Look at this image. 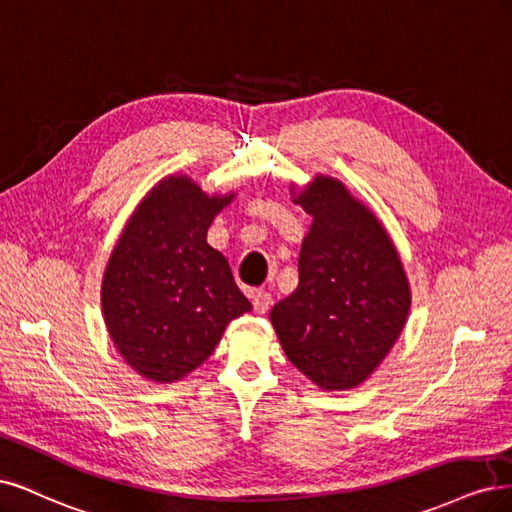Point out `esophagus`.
<instances>
[{
  "label": "esophagus",
  "instance_id": "obj_1",
  "mask_svg": "<svg viewBox=\"0 0 512 512\" xmlns=\"http://www.w3.org/2000/svg\"><path fill=\"white\" fill-rule=\"evenodd\" d=\"M251 300H253L255 312H259V315H266L268 308L272 306V295L268 291H263V289H255L251 293Z\"/></svg>",
  "mask_w": 512,
  "mask_h": 512
}]
</instances>
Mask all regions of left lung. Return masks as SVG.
Listing matches in <instances>:
<instances>
[{"mask_svg":"<svg viewBox=\"0 0 512 512\" xmlns=\"http://www.w3.org/2000/svg\"><path fill=\"white\" fill-rule=\"evenodd\" d=\"M312 225L300 283L270 310L291 364L325 391L361 385L402 334L410 287L385 227L336 178L317 176L293 200Z\"/></svg>","mask_w":512,"mask_h":512,"instance_id":"obj_1","label":"left lung"}]
</instances>
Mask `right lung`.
Here are the masks:
<instances>
[{
	"mask_svg": "<svg viewBox=\"0 0 512 512\" xmlns=\"http://www.w3.org/2000/svg\"><path fill=\"white\" fill-rule=\"evenodd\" d=\"M232 197H208L189 176L163 178L114 246L102 280L104 321L148 381L174 383L202 366L227 323L251 310L227 259L206 242Z\"/></svg>",
	"mask_w": 512,
	"mask_h": 512,
	"instance_id": "obj_1",
	"label": "right lung"
}]
</instances>
